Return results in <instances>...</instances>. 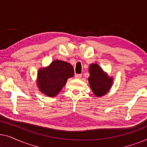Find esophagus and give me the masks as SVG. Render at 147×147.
Segmentation results:
<instances>
[{
	"label": "esophagus",
	"mask_w": 147,
	"mask_h": 147,
	"mask_svg": "<svg viewBox=\"0 0 147 147\" xmlns=\"http://www.w3.org/2000/svg\"><path fill=\"white\" fill-rule=\"evenodd\" d=\"M75 78L76 79H80V78H82V74H75Z\"/></svg>",
	"instance_id": "34e87169"
}]
</instances>
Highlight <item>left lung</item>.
Returning <instances> with one entry per match:
<instances>
[{
    "label": "left lung",
    "instance_id": "left-lung-1",
    "mask_svg": "<svg viewBox=\"0 0 147 147\" xmlns=\"http://www.w3.org/2000/svg\"><path fill=\"white\" fill-rule=\"evenodd\" d=\"M88 78L90 87L96 96H102L107 93L112 84V78H108L98 64L92 63L89 67Z\"/></svg>",
    "mask_w": 147,
    "mask_h": 147
}]
</instances>
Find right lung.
Here are the masks:
<instances>
[{
    "mask_svg": "<svg viewBox=\"0 0 147 147\" xmlns=\"http://www.w3.org/2000/svg\"><path fill=\"white\" fill-rule=\"evenodd\" d=\"M74 75V67L71 64L55 60L48 67L39 70L37 85L41 92L53 97L61 91L68 78Z\"/></svg>",
    "mask_w": 147,
    "mask_h": 147,
    "instance_id": "obj_1",
    "label": "right lung"
}]
</instances>
